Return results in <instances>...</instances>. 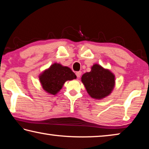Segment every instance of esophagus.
Instances as JSON below:
<instances>
[{
    "label": "esophagus",
    "mask_w": 149,
    "mask_h": 149,
    "mask_svg": "<svg viewBox=\"0 0 149 149\" xmlns=\"http://www.w3.org/2000/svg\"><path fill=\"white\" fill-rule=\"evenodd\" d=\"M75 75H76V76L77 78H79L81 77V72H77L75 73Z\"/></svg>",
    "instance_id": "34e87169"
}]
</instances>
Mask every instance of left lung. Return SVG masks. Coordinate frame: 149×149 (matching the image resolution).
<instances>
[{
  "instance_id": "left-lung-1",
  "label": "left lung",
  "mask_w": 149,
  "mask_h": 149,
  "mask_svg": "<svg viewBox=\"0 0 149 149\" xmlns=\"http://www.w3.org/2000/svg\"><path fill=\"white\" fill-rule=\"evenodd\" d=\"M81 81L92 98L102 99L112 92L115 84L114 75L108 70L95 64L91 71L82 75Z\"/></svg>"
}]
</instances>
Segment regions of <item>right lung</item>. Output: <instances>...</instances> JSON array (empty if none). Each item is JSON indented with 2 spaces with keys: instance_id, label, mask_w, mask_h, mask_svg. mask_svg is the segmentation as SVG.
<instances>
[{
  "instance_id": "obj_1",
  "label": "right lung",
  "mask_w": 149,
  "mask_h": 149,
  "mask_svg": "<svg viewBox=\"0 0 149 149\" xmlns=\"http://www.w3.org/2000/svg\"><path fill=\"white\" fill-rule=\"evenodd\" d=\"M75 78L76 75L68 67L55 63L40 75L39 80L45 91L54 95L60 91L66 81Z\"/></svg>"
}]
</instances>
